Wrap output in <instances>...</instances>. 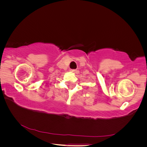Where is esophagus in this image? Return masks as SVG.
<instances>
[{
  "mask_svg": "<svg viewBox=\"0 0 147 147\" xmlns=\"http://www.w3.org/2000/svg\"><path fill=\"white\" fill-rule=\"evenodd\" d=\"M70 71L71 72L74 73V74H75V73L77 72V70H75V69H70Z\"/></svg>",
  "mask_w": 147,
  "mask_h": 147,
  "instance_id": "esophagus-1",
  "label": "esophagus"
}]
</instances>
